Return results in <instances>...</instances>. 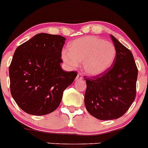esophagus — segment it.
<instances>
[{"mask_svg": "<svg viewBox=\"0 0 148 148\" xmlns=\"http://www.w3.org/2000/svg\"><path fill=\"white\" fill-rule=\"evenodd\" d=\"M82 79H83L82 75L81 74H79H79H77V78H76V80H77V81H79V80H82Z\"/></svg>", "mask_w": 148, "mask_h": 148, "instance_id": "34e87169", "label": "esophagus"}]
</instances>
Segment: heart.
<instances>
[{
  "label": "heart",
  "instance_id": "obj_1",
  "mask_svg": "<svg viewBox=\"0 0 148 148\" xmlns=\"http://www.w3.org/2000/svg\"><path fill=\"white\" fill-rule=\"evenodd\" d=\"M117 50L114 44L96 36H84L69 44L63 49L62 59L71 68H76L82 62L85 72L97 76L107 71L114 64Z\"/></svg>",
  "mask_w": 148,
  "mask_h": 148
}]
</instances>
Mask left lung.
I'll list each match as a JSON object with an SVG mask.
<instances>
[{"instance_id": "obj_1", "label": "left lung", "mask_w": 148, "mask_h": 148, "mask_svg": "<svg viewBox=\"0 0 148 148\" xmlns=\"http://www.w3.org/2000/svg\"><path fill=\"white\" fill-rule=\"evenodd\" d=\"M110 37L117 50L113 66L99 75L84 77L85 107L91 115L100 120L122 117L136 96L138 71L132 53L115 37Z\"/></svg>"}]
</instances>
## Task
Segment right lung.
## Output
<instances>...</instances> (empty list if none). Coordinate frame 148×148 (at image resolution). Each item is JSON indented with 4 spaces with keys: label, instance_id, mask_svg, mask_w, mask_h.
I'll return each instance as SVG.
<instances>
[{
    "label": "right lung",
    "instance_id": "add662e5",
    "mask_svg": "<svg viewBox=\"0 0 148 148\" xmlns=\"http://www.w3.org/2000/svg\"><path fill=\"white\" fill-rule=\"evenodd\" d=\"M65 40L41 33L15 51L9 67L10 93L25 112L40 116L54 111L77 77V72H66L61 66Z\"/></svg>",
    "mask_w": 148,
    "mask_h": 148
}]
</instances>
